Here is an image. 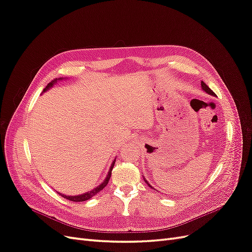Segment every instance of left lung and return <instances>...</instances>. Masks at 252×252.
I'll use <instances>...</instances> for the list:
<instances>
[{
  "instance_id": "1",
  "label": "left lung",
  "mask_w": 252,
  "mask_h": 252,
  "mask_svg": "<svg viewBox=\"0 0 252 252\" xmlns=\"http://www.w3.org/2000/svg\"><path fill=\"white\" fill-rule=\"evenodd\" d=\"M201 86H202V89H203V90L205 91V93H206V94H211V95H213V96H215V95H216V94H215V93H213V91H212V90H211V89H210V88H209V87H208L207 85H206V84H205V83H204L203 81L201 82ZM144 181H145V182H146V184H147V185H148L149 187H152V186H151V185L149 184V183L147 182V180H146V179H144Z\"/></svg>"
}]
</instances>
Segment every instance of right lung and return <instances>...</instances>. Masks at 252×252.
Returning <instances> with one entry per match:
<instances>
[{"mask_svg": "<svg viewBox=\"0 0 252 252\" xmlns=\"http://www.w3.org/2000/svg\"><path fill=\"white\" fill-rule=\"evenodd\" d=\"M63 79H64V78H59V79H55L53 81H51V82L48 84V85L44 88L43 93H45V91L49 90L51 87H53V85H55V84H57L59 81H62ZM114 163H116V159H114V161L111 163V166H110V168H109L108 174L106 175L105 180L101 183L100 185L96 186V187H95V188H94V189H91L90 191H87V192H85V193L79 194V195H66V194L61 193V192H58V193H59L60 195H62L63 197H65V199L69 200V201H72V202H84V201H87V200L91 199V197H93L94 195H95L96 193L100 192L101 190H103V188H104L106 185L108 184V182H109V180H110V175H111V170H112V168H113Z\"/></svg>", "mask_w": 252, "mask_h": 252, "instance_id": "1", "label": "right lung"}]
</instances>
